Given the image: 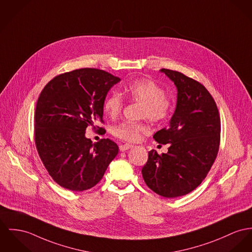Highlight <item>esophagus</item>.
Returning a JSON list of instances; mask_svg holds the SVG:
<instances>
[{
	"label": "esophagus",
	"mask_w": 252,
	"mask_h": 252,
	"mask_svg": "<svg viewBox=\"0 0 252 252\" xmlns=\"http://www.w3.org/2000/svg\"><path fill=\"white\" fill-rule=\"evenodd\" d=\"M133 147H134L133 145L124 144V145H121V146L119 147V149H120L121 152H126V151H127V150H129V149H131V148H133Z\"/></svg>",
	"instance_id": "esophagus-1"
}]
</instances>
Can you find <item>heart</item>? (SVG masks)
Wrapping results in <instances>:
<instances>
[{"instance_id": "1", "label": "heart", "mask_w": 252, "mask_h": 252, "mask_svg": "<svg viewBox=\"0 0 252 252\" xmlns=\"http://www.w3.org/2000/svg\"><path fill=\"white\" fill-rule=\"evenodd\" d=\"M123 94L132 101L141 103V117L152 122L159 123L166 120L171 113L173 101L165 94L164 89L155 80L143 78L134 79L125 86ZM123 98L112 93L105 98L103 109L109 117H117L123 109ZM149 131V126L144 123L125 122L114 128V134L127 142L138 141L143 133Z\"/></svg>"}]
</instances>
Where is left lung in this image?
Returning <instances> with one entry per match:
<instances>
[{"instance_id": "obj_1", "label": "left lung", "mask_w": 252, "mask_h": 252, "mask_svg": "<svg viewBox=\"0 0 252 252\" xmlns=\"http://www.w3.org/2000/svg\"><path fill=\"white\" fill-rule=\"evenodd\" d=\"M177 88V101L168 127L154 135L169 144L168 153L149 152L143 178L155 193L173 198L191 193L210 171L220 148V119L213 97L198 81L161 69Z\"/></svg>"}]
</instances>
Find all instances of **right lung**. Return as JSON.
Wrapping results in <instances>:
<instances>
[{"label": "right lung", "instance_id": "1", "mask_svg": "<svg viewBox=\"0 0 252 252\" xmlns=\"http://www.w3.org/2000/svg\"><path fill=\"white\" fill-rule=\"evenodd\" d=\"M121 78L105 71L82 68L60 74L38 97L34 141L41 161L61 187L80 192L100 181L119 148L110 139L97 143L85 137L86 127L103 123V103Z\"/></svg>", "mask_w": 252, "mask_h": 252}]
</instances>
